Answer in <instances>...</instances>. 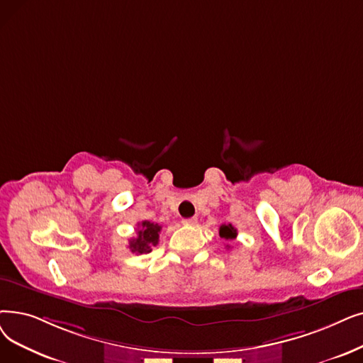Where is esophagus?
<instances>
[{
  "label": "esophagus",
  "mask_w": 363,
  "mask_h": 363,
  "mask_svg": "<svg viewBox=\"0 0 363 363\" xmlns=\"http://www.w3.org/2000/svg\"><path fill=\"white\" fill-rule=\"evenodd\" d=\"M184 225H196L197 224V218H188V219H182Z\"/></svg>",
  "instance_id": "esophagus-1"
}]
</instances>
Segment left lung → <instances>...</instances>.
<instances>
[{
  "label": "left lung",
  "instance_id": "obj_1",
  "mask_svg": "<svg viewBox=\"0 0 363 363\" xmlns=\"http://www.w3.org/2000/svg\"><path fill=\"white\" fill-rule=\"evenodd\" d=\"M219 235H220V239L233 240V239H235V235H238V230H235L231 224H223L219 227ZM227 247H230V246H227Z\"/></svg>",
  "mask_w": 363,
  "mask_h": 363
}]
</instances>
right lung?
<instances>
[{
  "label": "right lung",
  "mask_w": 363,
  "mask_h": 363,
  "mask_svg": "<svg viewBox=\"0 0 363 363\" xmlns=\"http://www.w3.org/2000/svg\"><path fill=\"white\" fill-rule=\"evenodd\" d=\"M162 225L157 223H151V220H143L138 224L136 238L129 242V247L135 254H150L151 247L159 243Z\"/></svg>",
  "instance_id": "add662e5"
}]
</instances>
